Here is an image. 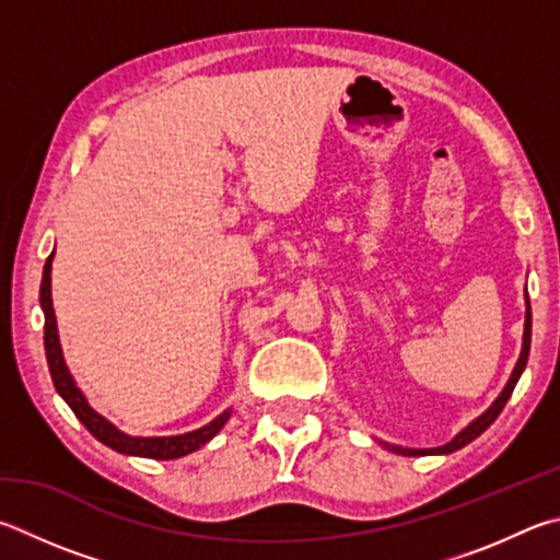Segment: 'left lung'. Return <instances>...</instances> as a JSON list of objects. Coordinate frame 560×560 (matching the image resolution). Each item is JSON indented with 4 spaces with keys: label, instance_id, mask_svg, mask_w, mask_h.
I'll return each mask as SVG.
<instances>
[{
    "label": "left lung",
    "instance_id": "left-lung-1",
    "mask_svg": "<svg viewBox=\"0 0 560 560\" xmlns=\"http://www.w3.org/2000/svg\"><path fill=\"white\" fill-rule=\"evenodd\" d=\"M528 348H532V303H528V296H526V320H524V342H522V354H520V360H516V368H514V372H512L510 382H506V386L502 389V394L497 396V399L492 401L490 409H487L482 416H477V419H475L470 425H465V429H463L460 433H457L451 443L441 445V448H399V445H389V443H384V448H389V451H392V453H396V455H448V453L460 451L463 445H467L470 441H475L477 435H480V433H485L487 429H490V425L494 423L497 416L502 413L504 404L510 401V396H512V392H514V386H516V382H520L522 372H524V368H526Z\"/></svg>",
    "mask_w": 560,
    "mask_h": 560
}]
</instances>
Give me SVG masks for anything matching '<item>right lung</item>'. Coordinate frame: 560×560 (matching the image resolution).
I'll return each mask as SVG.
<instances>
[{
  "label": "right lung",
  "instance_id": "obj_1",
  "mask_svg": "<svg viewBox=\"0 0 560 560\" xmlns=\"http://www.w3.org/2000/svg\"><path fill=\"white\" fill-rule=\"evenodd\" d=\"M50 261H54V254L46 259L44 279H40V311H44V318H46V323H44L46 360H48L50 380H54L56 392L63 396V401L70 406V409H73L80 423H83L100 443H105L107 448L125 453V455L151 457V460H174V457H183L192 451H198L210 439H215L222 425L228 423L232 409L222 411L218 419H212L208 425H202V429H196L190 433L159 435V439H135V435L121 433L117 425H112L105 416H100L93 406L88 404L83 392L78 389L73 374H70V370H68V364L63 360V350H60L54 301H50Z\"/></svg>",
  "mask_w": 560,
  "mask_h": 560
}]
</instances>
